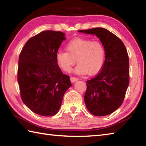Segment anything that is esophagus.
Listing matches in <instances>:
<instances>
[{
	"instance_id": "esophagus-1",
	"label": "esophagus",
	"mask_w": 146,
	"mask_h": 146,
	"mask_svg": "<svg viewBox=\"0 0 146 146\" xmlns=\"http://www.w3.org/2000/svg\"><path fill=\"white\" fill-rule=\"evenodd\" d=\"M78 80V79L77 78H76V77H71L70 78V80H71V82H72V83H74V82H76Z\"/></svg>"
}]
</instances>
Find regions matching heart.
Instances as JSON below:
<instances>
[{
	"mask_svg": "<svg viewBox=\"0 0 146 146\" xmlns=\"http://www.w3.org/2000/svg\"><path fill=\"white\" fill-rule=\"evenodd\" d=\"M66 51H59L56 55L57 64L61 70L70 72L77 60L75 73L83 75H94L104 65L106 50L98 41L85 38H75L66 44Z\"/></svg>",
	"mask_w": 146,
	"mask_h": 146,
	"instance_id": "obj_1",
	"label": "heart"
}]
</instances>
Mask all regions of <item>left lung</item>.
Segmentation results:
<instances>
[{"label": "left lung", "mask_w": 146, "mask_h": 146, "mask_svg": "<svg viewBox=\"0 0 146 146\" xmlns=\"http://www.w3.org/2000/svg\"><path fill=\"white\" fill-rule=\"evenodd\" d=\"M78 32L96 36L106 50L102 70L94 78L87 81L84 96L86 107L94 115L110 114L122 105L129 85V58L126 48L117 36L104 28Z\"/></svg>", "instance_id": "obj_1"}]
</instances>
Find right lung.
<instances>
[{"instance_id":"add662e5","label":"right lung","mask_w":146,"mask_h":146,"mask_svg":"<svg viewBox=\"0 0 146 146\" xmlns=\"http://www.w3.org/2000/svg\"><path fill=\"white\" fill-rule=\"evenodd\" d=\"M60 31H44L27 41L18 60V82L22 102L37 114L59 112L65 92L72 86L58 66L56 55L65 40Z\"/></svg>"}]
</instances>
